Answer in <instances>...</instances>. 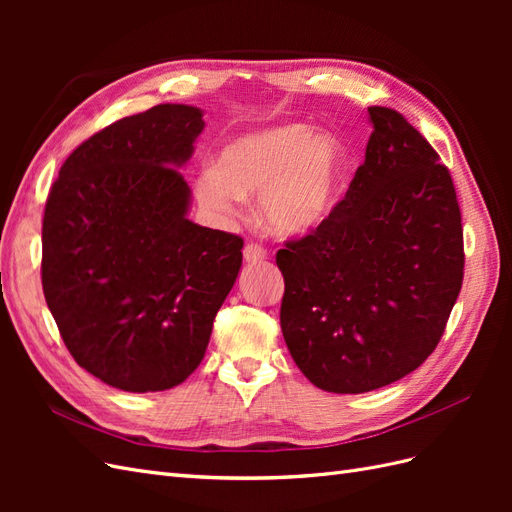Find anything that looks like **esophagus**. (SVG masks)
I'll return each instance as SVG.
<instances>
[{
	"mask_svg": "<svg viewBox=\"0 0 512 512\" xmlns=\"http://www.w3.org/2000/svg\"><path fill=\"white\" fill-rule=\"evenodd\" d=\"M243 258L245 262H262L267 258V250L260 243H247L243 247Z\"/></svg>",
	"mask_w": 512,
	"mask_h": 512,
	"instance_id": "34e87169",
	"label": "esophagus"
}]
</instances>
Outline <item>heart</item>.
<instances>
[{"label":"heart","instance_id":"b5f03b06","mask_svg":"<svg viewBox=\"0 0 512 512\" xmlns=\"http://www.w3.org/2000/svg\"><path fill=\"white\" fill-rule=\"evenodd\" d=\"M346 177V151L335 136L305 123L241 134L196 179V194L215 215L237 213L258 194V218L280 237H303L329 218Z\"/></svg>","mask_w":512,"mask_h":512}]
</instances>
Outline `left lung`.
Wrapping results in <instances>:
<instances>
[{
  "label": "left lung",
  "instance_id": "left-lung-1",
  "mask_svg": "<svg viewBox=\"0 0 512 512\" xmlns=\"http://www.w3.org/2000/svg\"><path fill=\"white\" fill-rule=\"evenodd\" d=\"M367 111L374 132L344 200L275 256L286 346L329 393L376 391L421 367L463 282L451 173L404 115Z\"/></svg>",
  "mask_w": 512,
  "mask_h": 512
}]
</instances>
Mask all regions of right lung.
Returning <instances> with one entry per match:
<instances>
[{
	"instance_id": "right-lung-1",
	"label": "right lung",
	"mask_w": 512,
	"mask_h": 512,
	"mask_svg": "<svg viewBox=\"0 0 512 512\" xmlns=\"http://www.w3.org/2000/svg\"><path fill=\"white\" fill-rule=\"evenodd\" d=\"M203 111L158 104L76 147L42 220V290L74 361L128 393L200 365L241 269L243 239L188 220L179 168Z\"/></svg>"
}]
</instances>
